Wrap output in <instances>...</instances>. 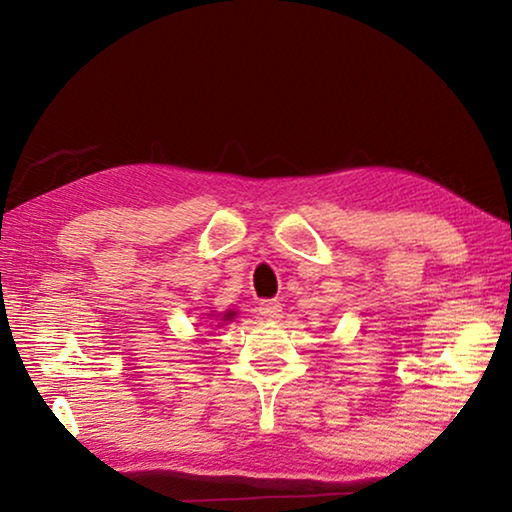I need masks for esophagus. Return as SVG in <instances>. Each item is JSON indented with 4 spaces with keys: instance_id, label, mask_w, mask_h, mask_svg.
<instances>
[{
    "instance_id": "esophagus-1",
    "label": "esophagus",
    "mask_w": 512,
    "mask_h": 512,
    "mask_svg": "<svg viewBox=\"0 0 512 512\" xmlns=\"http://www.w3.org/2000/svg\"><path fill=\"white\" fill-rule=\"evenodd\" d=\"M257 314L264 320H280L282 318V305L277 300H264L259 302Z\"/></svg>"
}]
</instances>
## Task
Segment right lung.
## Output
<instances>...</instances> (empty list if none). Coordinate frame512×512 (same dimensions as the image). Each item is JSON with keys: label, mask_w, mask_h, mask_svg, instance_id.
I'll return each mask as SVG.
<instances>
[{"label": "right lung", "mask_w": 512, "mask_h": 512, "mask_svg": "<svg viewBox=\"0 0 512 512\" xmlns=\"http://www.w3.org/2000/svg\"><path fill=\"white\" fill-rule=\"evenodd\" d=\"M232 316H235V311H228V314H223V320H232Z\"/></svg>", "instance_id": "1"}]
</instances>
